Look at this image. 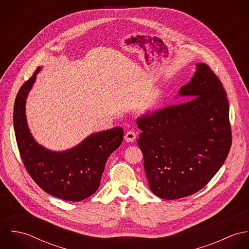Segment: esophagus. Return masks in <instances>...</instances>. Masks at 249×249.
I'll list each match as a JSON object with an SVG mask.
<instances>
[{
	"label": "esophagus",
	"instance_id": "1",
	"mask_svg": "<svg viewBox=\"0 0 249 249\" xmlns=\"http://www.w3.org/2000/svg\"><path fill=\"white\" fill-rule=\"evenodd\" d=\"M124 139L126 142H133L135 139H136V133L132 130H129L125 133L124 135Z\"/></svg>",
	"mask_w": 249,
	"mask_h": 249
}]
</instances>
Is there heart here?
I'll return each mask as SVG.
<instances>
[{
    "label": "heart",
    "mask_w": 249,
    "mask_h": 249,
    "mask_svg": "<svg viewBox=\"0 0 249 249\" xmlns=\"http://www.w3.org/2000/svg\"><path fill=\"white\" fill-rule=\"evenodd\" d=\"M155 103H156V97H155V96H152V97L148 100V102H147V104H146V107H152L155 105Z\"/></svg>",
    "instance_id": "1"
}]
</instances>
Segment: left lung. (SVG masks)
I'll use <instances>...</instances> for the list:
<instances>
[{"instance_id": "obj_1", "label": "left lung", "mask_w": 249, "mask_h": 249, "mask_svg": "<svg viewBox=\"0 0 249 249\" xmlns=\"http://www.w3.org/2000/svg\"><path fill=\"white\" fill-rule=\"evenodd\" d=\"M179 96L189 101L137 119L138 145L149 189L172 200L201 190L224 163L232 143L229 104L221 81L197 63Z\"/></svg>"}]
</instances>
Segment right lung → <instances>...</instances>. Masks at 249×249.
<instances>
[{
	"label": "right lung",
	"instance_id": "add662e5",
	"mask_svg": "<svg viewBox=\"0 0 249 249\" xmlns=\"http://www.w3.org/2000/svg\"><path fill=\"white\" fill-rule=\"evenodd\" d=\"M20 88L14 103L13 123L16 142L22 161L31 178L53 196L80 201L92 196L100 187L107 158L124 139L122 127L91 134L79 144L65 151H52L34 139L26 119V99L36 74Z\"/></svg>",
	"mask_w": 249,
	"mask_h": 249
}]
</instances>
